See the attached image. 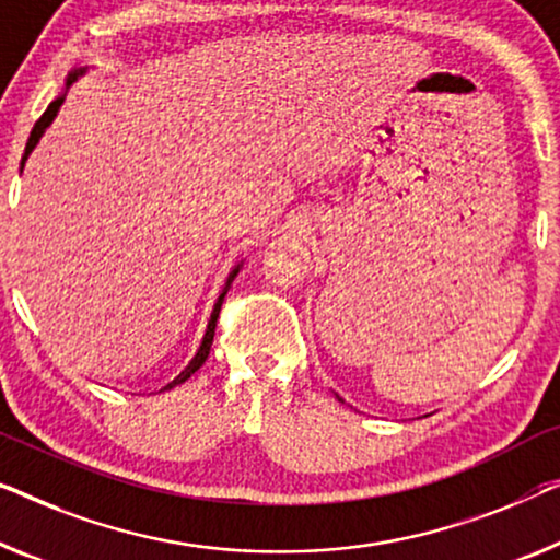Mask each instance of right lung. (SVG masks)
<instances>
[{"mask_svg": "<svg viewBox=\"0 0 560 560\" xmlns=\"http://www.w3.org/2000/svg\"><path fill=\"white\" fill-rule=\"evenodd\" d=\"M85 72V68L83 70H75V72H70L68 75V80H65V91L58 95V98H55L50 105H47V110L43 113V118L37 120L35 124V128H32V133H30V141H27V145H24V156H22V164H20V168L24 166V161H27V156L32 151H35V145L39 143V139H43V133H45V128L52 124L55 120V116H58V110H60V105L65 103V93H68V88L75 83L78 80V75H83ZM240 267H242V262L240 265H234L232 267V272H230V278H226V282H224V288H222V293H220V298H217V303H214V311H212V315H209V323H207V330H205V338H201V346H199V351H197V355H194V359L189 361V366H186L179 376H176L172 384H166L164 386V392H168V388H174L176 384H184L186 378H189L194 371H199V366L201 363L207 361V355H209V348H212V340H214V328H217V318H220V311H222V300H224V295H226V290H230V285H232V280L237 278V272H240Z\"/></svg>", "mask_w": 560, "mask_h": 560, "instance_id": "1", "label": "right lung"}]
</instances>
